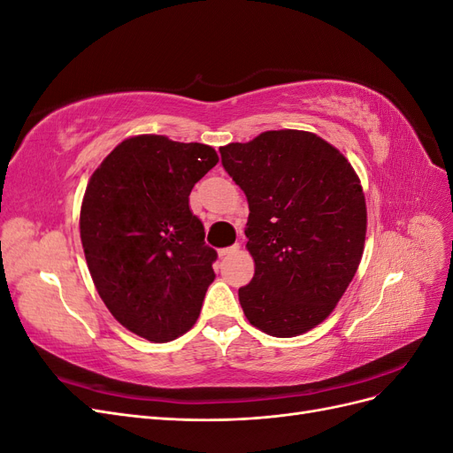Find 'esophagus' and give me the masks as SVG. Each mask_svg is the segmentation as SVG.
<instances>
[{
  "mask_svg": "<svg viewBox=\"0 0 453 453\" xmlns=\"http://www.w3.org/2000/svg\"><path fill=\"white\" fill-rule=\"evenodd\" d=\"M238 250H240V243H234V245H230V248H225V250L219 251V257L225 258V257H228V255H232V253H236Z\"/></svg>",
  "mask_w": 453,
  "mask_h": 453,
  "instance_id": "1",
  "label": "esophagus"
}]
</instances>
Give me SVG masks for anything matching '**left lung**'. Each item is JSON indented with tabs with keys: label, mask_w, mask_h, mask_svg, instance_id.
Masks as SVG:
<instances>
[{
	"label": "left lung",
	"mask_w": 453,
	"mask_h": 453,
	"mask_svg": "<svg viewBox=\"0 0 453 453\" xmlns=\"http://www.w3.org/2000/svg\"><path fill=\"white\" fill-rule=\"evenodd\" d=\"M219 153L250 203L255 276L238 291L245 318L270 336L308 333L334 310L361 263L359 177L336 147L303 130L263 132Z\"/></svg>",
	"instance_id": "obj_1"
}]
</instances>
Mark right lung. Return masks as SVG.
Instances as JSON below:
<instances>
[{
    "mask_svg": "<svg viewBox=\"0 0 453 453\" xmlns=\"http://www.w3.org/2000/svg\"><path fill=\"white\" fill-rule=\"evenodd\" d=\"M217 162L210 145L134 135L87 185L79 228L92 281L113 318L149 342L185 334L215 280L217 251L188 195Z\"/></svg>",
    "mask_w": 453,
    "mask_h": 453,
    "instance_id": "right-lung-1",
    "label": "right lung"
}]
</instances>
